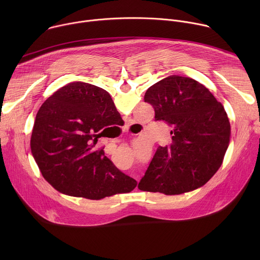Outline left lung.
I'll use <instances>...</instances> for the list:
<instances>
[{"mask_svg": "<svg viewBox=\"0 0 260 260\" xmlns=\"http://www.w3.org/2000/svg\"><path fill=\"white\" fill-rule=\"evenodd\" d=\"M155 120L173 129L172 144L159 146L138 188L167 196L196 190L216 174L231 141L223 105L194 79L172 75L147 89Z\"/></svg>", "mask_w": 260, "mask_h": 260, "instance_id": "8db88e82", "label": "left lung"}]
</instances>
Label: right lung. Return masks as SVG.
<instances>
[{
	"instance_id": "right-lung-1",
	"label": "right lung",
	"mask_w": 260,
	"mask_h": 260,
	"mask_svg": "<svg viewBox=\"0 0 260 260\" xmlns=\"http://www.w3.org/2000/svg\"><path fill=\"white\" fill-rule=\"evenodd\" d=\"M118 117L105 89L80 81L62 86L43 103L35 118L30 152L53 188L88 200L135 189L137 181L120 172L103 149H94L105 136L102 128Z\"/></svg>"
}]
</instances>
